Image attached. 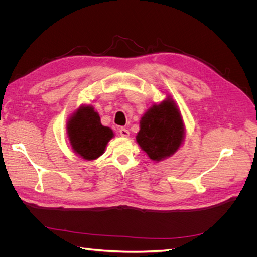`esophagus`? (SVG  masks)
<instances>
[{
    "mask_svg": "<svg viewBox=\"0 0 257 257\" xmlns=\"http://www.w3.org/2000/svg\"><path fill=\"white\" fill-rule=\"evenodd\" d=\"M119 133H120V135L123 136V137H128V136H130V132H128V130H126L125 127H121V128L119 130Z\"/></svg>",
    "mask_w": 257,
    "mask_h": 257,
    "instance_id": "obj_1",
    "label": "esophagus"
}]
</instances>
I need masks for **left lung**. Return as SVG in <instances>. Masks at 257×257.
Segmentation results:
<instances>
[{
	"mask_svg": "<svg viewBox=\"0 0 257 257\" xmlns=\"http://www.w3.org/2000/svg\"><path fill=\"white\" fill-rule=\"evenodd\" d=\"M183 123L173 99L153 105L142 118L136 141L153 161L173 155L183 139Z\"/></svg>",
	"mask_w": 257,
	"mask_h": 257,
	"instance_id": "obj_1",
	"label": "left lung"
}]
</instances>
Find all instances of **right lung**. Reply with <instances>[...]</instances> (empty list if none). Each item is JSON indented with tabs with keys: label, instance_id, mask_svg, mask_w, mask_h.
I'll return each instance as SVG.
<instances>
[{
	"label": "right lung",
	"instance_id": "1",
	"mask_svg": "<svg viewBox=\"0 0 257 257\" xmlns=\"http://www.w3.org/2000/svg\"><path fill=\"white\" fill-rule=\"evenodd\" d=\"M67 132L74 151L89 161L100 157L113 136L109 127L102 125L98 113L91 106L79 108L71 116Z\"/></svg>",
	"mask_w": 257,
	"mask_h": 257
}]
</instances>
